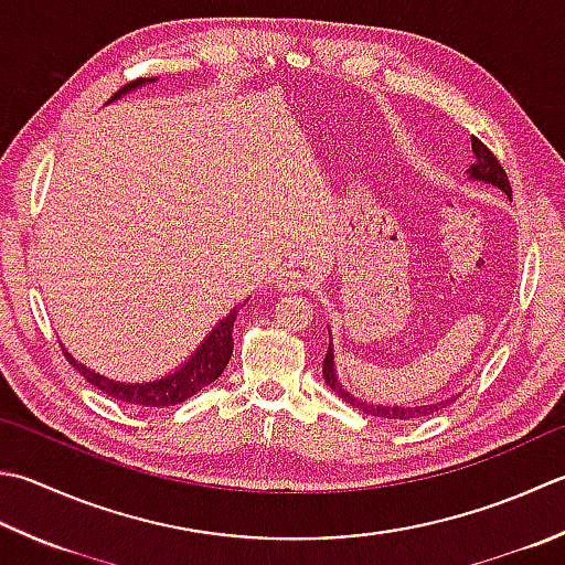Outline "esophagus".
<instances>
[{
  "instance_id": "obj_1",
  "label": "esophagus",
  "mask_w": 565,
  "mask_h": 565,
  "mask_svg": "<svg viewBox=\"0 0 565 565\" xmlns=\"http://www.w3.org/2000/svg\"><path fill=\"white\" fill-rule=\"evenodd\" d=\"M276 286H279V289H308V286H311V279L298 269H284L279 276H276Z\"/></svg>"
}]
</instances>
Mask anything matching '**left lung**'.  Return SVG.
I'll return each instance as SVG.
<instances>
[{"mask_svg":"<svg viewBox=\"0 0 565 565\" xmlns=\"http://www.w3.org/2000/svg\"><path fill=\"white\" fill-rule=\"evenodd\" d=\"M472 153H475V163L468 169L470 179L472 181H482V183H490L494 188H500L502 193L512 195V185L510 179H507V173L502 169V163L497 161L494 153L484 147V143L472 137ZM323 377L326 384L333 390L342 402H348L350 406L360 408L367 416L374 418H382V422H414V418H422V416H430L436 414L438 408H446L448 404L456 402V396H450V399H440L436 404H422V406H404V404H367V402H360L358 396H352L348 390H342V384L335 374V355H333V345H328L326 352V360H323Z\"/></svg>","mask_w":565,"mask_h":565,"instance_id":"obj_1","label":"left lung"}]
</instances>
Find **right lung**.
<instances>
[{
    "instance_id": "obj_1",
    "label": "right lung",
    "mask_w": 565,
    "mask_h": 565,
    "mask_svg": "<svg viewBox=\"0 0 565 565\" xmlns=\"http://www.w3.org/2000/svg\"><path fill=\"white\" fill-rule=\"evenodd\" d=\"M151 81H157V77H139V81L125 85L119 93L109 97V103H113V99H119L129 90H135V87H141L143 83H151ZM235 318H237V308H232V311L223 320H220L213 330H210L207 338L201 342V345H198V350L191 358H188V362H183L175 372L166 374V377H159L153 382H117V380H109V377H105V374L90 370L87 364H81L71 355V352H65V358H68V362L83 374L87 382L97 386L103 394L113 396V399H117V402L137 404V406H157V408L173 406V404L191 399L195 392H201L203 386L213 384L220 374H223V370L230 362L232 348H235V342H232V326H235Z\"/></svg>"
}]
</instances>
